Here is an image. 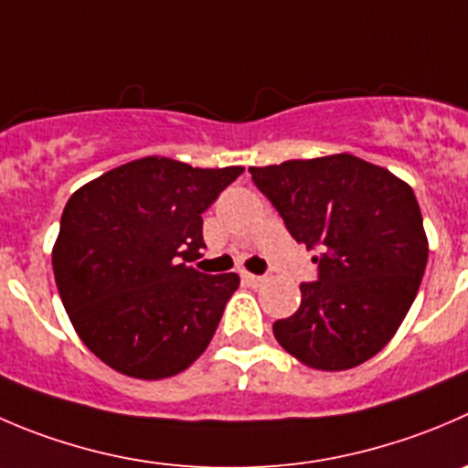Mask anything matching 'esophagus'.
I'll return each mask as SVG.
<instances>
[{"instance_id":"obj_1","label":"esophagus","mask_w":468,"mask_h":468,"mask_svg":"<svg viewBox=\"0 0 468 468\" xmlns=\"http://www.w3.org/2000/svg\"><path fill=\"white\" fill-rule=\"evenodd\" d=\"M242 281L247 285H253V288H258V285L265 283V279L262 276H256V274H249V271H242Z\"/></svg>"}]
</instances>
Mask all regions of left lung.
Wrapping results in <instances>:
<instances>
[{
	"label": "left lung",
	"instance_id": "obj_1",
	"mask_svg": "<svg viewBox=\"0 0 468 468\" xmlns=\"http://www.w3.org/2000/svg\"><path fill=\"white\" fill-rule=\"evenodd\" d=\"M249 174L290 235L317 251V281L299 285L297 313L271 326L281 347L317 370L368 361L402 324L428 265L411 187L347 153Z\"/></svg>",
	"mask_w": 468,
	"mask_h": 468
}]
</instances>
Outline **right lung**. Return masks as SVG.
<instances>
[{
	"label": "right lung",
	"mask_w": 468,
	"mask_h": 468,
	"mask_svg": "<svg viewBox=\"0 0 468 468\" xmlns=\"http://www.w3.org/2000/svg\"><path fill=\"white\" fill-rule=\"evenodd\" d=\"M242 171L142 157L66 203L54 279L75 331L109 368L165 379L206 352L239 276L189 262L206 247L201 215Z\"/></svg>",
	"instance_id": "1"
}]
</instances>
